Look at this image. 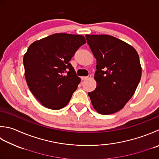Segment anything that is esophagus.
I'll list each match as a JSON object with an SVG mask.
<instances>
[{"label": "esophagus", "instance_id": "obj_1", "mask_svg": "<svg viewBox=\"0 0 159 159\" xmlns=\"http://www.w3.org/2000/svg\"><path fill=\"white\" fill-rule=\"evenodd\" d=\"M91 76H92L91 74H89L88 76H81V79L82 80H85L87 79H89V78H90Z\"/></svg>", "mask_w": 159, "mask_h": 159}]
</instances>
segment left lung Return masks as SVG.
Here are the masks:
<instances>
[{"label":"left lung","mask_w":159,"mask_h":159,"mask_svg":"<svg viewBox=\"0 0 159 159\" xmlns=\"http://www.w3.org/2000/svg\"><path fill=\"white\" fill-rule=\"evenodd\" d=\"M96 59V89L89 92L92 104L101 114H111L123 108L141 78V67L136 49L110 35H86Z\"/></svg>","instance_id":"left-lung-1"}]
</instances>
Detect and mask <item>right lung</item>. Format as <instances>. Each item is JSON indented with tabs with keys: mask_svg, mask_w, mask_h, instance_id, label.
Wrapping results in <instances>:
<instances>
[{
	"mask_svg": "<svg viewBox=\"0 0 159 159\" xmlns=\"http://www.w3.org/2000/svg\"><path fill=\"white\" fill-rule=\"evenodd\" d=\"M85 43L82 35L54 34L29 47L23 58L25 76L44 107L58 110L70 102L80 82L70 61Z\"/></svg>",
	"mask_w": 159,
	"mask_h": 159,
	"instance_id": "obj_1",
	"label": "right lung"
}]
</instances>
